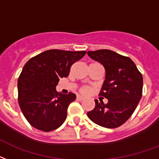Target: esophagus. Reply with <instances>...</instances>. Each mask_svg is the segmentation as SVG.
Returning <instances> with one entry per match:
<instances>
[{
	"label": "esophagus",
	"instance_id": "esophagus-1",
	"mask_svg": "<svg viewBox=\"0 0 159 159\" xmlns=\"http://www.w3.org/2000/svg\"><path fill=\"white\" fill-rule=\"evenodd\" d=\"M77 99L78 100V101H82V100L84 99V98H83L82 96H77Z\"/></svg>",
	"mask_w": 159,
	"mask_h": 159
}]
</instances>
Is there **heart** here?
<instances>
[{"instance_id": "heart-1", "label": "heart", "mask_w": 159, "mask_h": 159, "mask_svg": "<svg viewBox=\"0 0 159 159\" xmlns=\"http://www.w3.org/2000/svg\"><path fill=\"white\" fill-rule=\"evenodd\" d=\"M88 91V89L87 88H83L82 89V92H83V93H87Z\"/></svg>"}]
</instances>
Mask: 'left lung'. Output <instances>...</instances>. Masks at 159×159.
I'll return each instance as SVG.
<instances>
[{
  "instance_id": "1",
  "label": "left lung",
  "mask_w": 159,
  "mask_h": 159,
  "mask_svg": "<svg viewBox=\"0 0 159 159\" xmlns=\"http://www.w3.org/2000/svg\"><path fill=\"white\" fill-rule=\"evenodd\" d=\"M105 69L100 95L107 102L95 100V107L88 112L93 123L107 128H115L125 123L135 111L143 93V76L129 57L107 50L88 52Z\"/></svg>"
}]
</instances>
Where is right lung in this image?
Listing matches in <instances>:
<instances>
[{
	"label": "right lung",
	"instance_id": "obj_1",
	"mask_svg": "<svg viewBox=\"0 0 159 159\" xmlns=\"http://www.w3.org/2000/svg\"><path fill=\"white\" fill-rule=\"evenodd\" d=\"M85 54V51L48 50L31 58L23 66L17 82L18 101L32 127L50 132L65 122L67 107L76 95L58 93L56 87L60 78L68 76L71 65Z\"/></svg>",
	"mask_w": 159,
	"mask_h": 159
}]
</instances>
